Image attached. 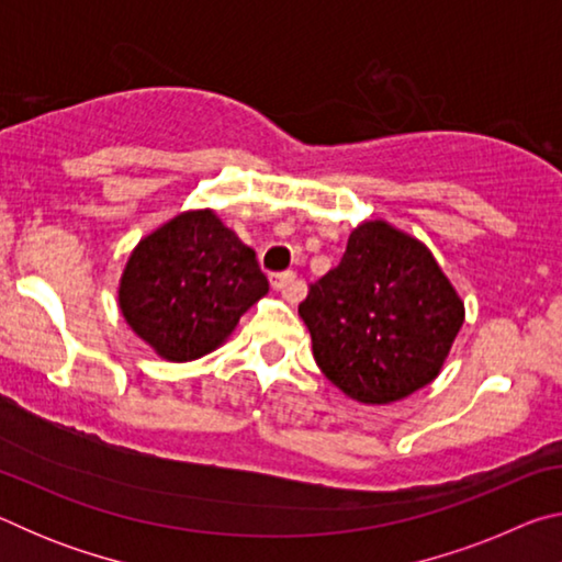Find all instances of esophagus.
I'll list each match as a JSON object with an SVG mask.
<instances>
[{
	"label": "esophagus",
	"instance_id": "34e87169",
	"mask_svg": "<svg viewBox=\"0 0 562 562\" xmlns=\"http://www.w3.org/2000/svg\"><path fill=\"white\" fill-rule=\"evenodd\" d=\"M270 282H272V288L278 290L288 302L294 304L302 300V282L297 280V274L294 272H274V274H270Z\"/></svg>",
	"mask_w": 562,
	"mask_h": 562
}]
</instances>
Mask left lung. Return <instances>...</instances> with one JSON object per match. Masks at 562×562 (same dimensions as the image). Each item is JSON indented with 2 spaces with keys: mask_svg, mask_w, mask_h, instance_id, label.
Returning a JSON list of instances; mask_svg holds the SVG:
<instances>
[{
  "mask_svg": "<svg viewBox=\"0 0 562 562\" xmlns=\"http://www.w3.org/2000/svg\"><path fill=\"white\" fill-rule=\"evenodd\" d=\"M300 317L331 384L361 404H389L441 372L463 302L426 245L369 221L351 231L337 268L310 284Z\"/></svg>",
  "mask_w": 562,
  "mask_h": 562,
  "instance_id": "8db88e82",
  "label": "left lung"
}]
</instances>
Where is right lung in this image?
I'll list each match as a JSON object with an SVG mask.
<instances>
[{"instance_id":"1","label":"right lung","mask_w":562,"mask_h":562,"mask_svg":"<svg viewBox=\"0 0 562 562\" xmlns=\"http://www.w3.org/2000/svg\"><path fill=\"white\" fill-rule=\"evenodd\" d=\"M268 292L252 247L213 211L173 217L138 243L123 270L119 304L131 329L160 357L190 361L223 345Z\"/></svg>"}]
</instances>
